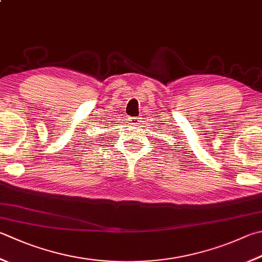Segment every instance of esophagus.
<instances>
[{
	"label": "esophagus",
	"instance_id": "esophagus-1",
	"mask_svg": "<svg viewBox=\"0 0 262 262\" xmlns=\"http://www.w3.org/2000/svg\"><path fill=\"white\" fill-rule=\"evenodd\" d=\"M131 121H132L133 124H139L140 117H133V118H131Z\"/></svg>",
	"mask_w": 262,
	"mask_h": 262
}]
</instances>
